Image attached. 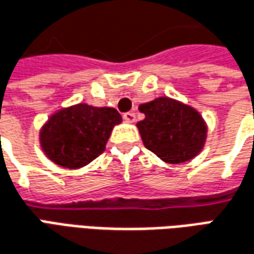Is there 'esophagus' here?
Segmentation results:
<instances>
[{
  "label": "esophagus",
  "mask_w": 254,
  "mask_h": 254,
  "mask_svg": "<svg viewBox=\"0 0 254 254\" xmlns=\"http://www.w3.org/2000/svg\"><path fill=\"white\" fill-rule=\"evenodd\" d=\"M124 120L129 124H133V122L136 121V114L133 113V111H129V113H125L124 114Z\"/></svg>",
  "instance_id": "1"
}]
</instances>
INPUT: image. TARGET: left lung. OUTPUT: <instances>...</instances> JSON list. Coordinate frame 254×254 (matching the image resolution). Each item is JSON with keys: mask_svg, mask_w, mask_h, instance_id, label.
<instances>
[{"mask_svg": "<svg viewBox=\"0 0 254 254\" xmlns=\"http://www.w3.org/2000/svg\"><path fill=\"white\" fill-rule=\"evenodd\" d=\"M144 120L136 127L145 148L166 164H184L203 150L207 125L201 113L176 99L161 96L139 106Z\"/></svg>", "mask_w": 254, "mask_h": 254, "instance_id": "obj_1", "label": "left lung"}]
</instances>
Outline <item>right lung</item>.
I'll return each mask as SVG.
<instances>
[{"mask_svg": "<svg viewBox=\"0 0 254 254\" xmlns=\"http://www.w3.org/2000/svg\"><path fill=\"white\" fill-rule=\"evenodd\" d=\"M122 117L111 107L86 103L55 111L40 129V144L53 164L79 169L90 164L106 148L113 127Z\"/></svg>", "mask_w": 254, "mask_h": 254, "instance_id": "obj_1", "label": "right lung"}]
</instances>
